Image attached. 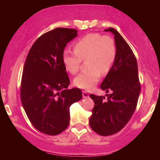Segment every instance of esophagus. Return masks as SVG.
I'll use <instances>...</instances> for the list:
<instances>
[{
  "mask_svg": "<svg viewBox=\"0 0 160 160\" xmlns=\"http://www.w3.org/2000/svg\"><path fill=\"white\" fill-rule=\"evenodd\" d=\"M82 97L83 98H87L89 97V94L86 91H82Z\"/></svg>",
  "mask_w": 160,
  "mask_h": 160,
  "instance_id": "obj_1",
  "label": "esophagus"
}]
</instances>
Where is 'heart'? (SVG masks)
<instances>
[{"mask_svg":"<svg viewBox=\"0 0 160 160\" xmlns=\"http://www.w3.org/2000/svg\"><path fill=\"white\" fill-rule=\"evenodd\" d=\"M74 53L66 51L63 55L65 68L72 75L79 71L82 61H86L89 68L75 78L78 88L91 90L100 80L101 74L106 75L114 64L117 48L114 39L110 36L91 32L80 37L73 45Z\"/></svg>","mask_w":160,"mask_h":160,"instance_id":"1","label":"heart"}]
</instances>
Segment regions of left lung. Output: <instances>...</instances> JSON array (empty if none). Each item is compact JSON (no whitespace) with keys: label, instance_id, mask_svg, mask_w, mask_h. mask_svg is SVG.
I'll list each match as a JSON object with an SVG mask.
<instances>
[{"label":"left lung","instance_id":"8db88e82","mask_svg":"<svg viewBox=\"0 0 160 160\" xmlns=\"http://www.w3.org/2000/svg\"><path fill=\"white\" fill-rule=\"evenodd\" d=\"M105 31L114 34L117 48L115 63L100 85L111 94H107V100L90 94L94 106L89 122L91 128L103 136L116 133L128 122L136 109L141 87L136 58L128 43L115 29Z\"/></svg>","mask_w":160,"mask_h":160}]
</instances>
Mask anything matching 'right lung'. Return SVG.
Returning <instances> with one entry per match:
<instances>
[{
  "label": "right lung",
  "mask_w": 160,
  "mask_h": 160,
  "mask_svg": "<svg viewBox=\"0 0 160 160\" xmlns=\"http://www.w3.org/2000/svg\"><path fill=\"white\" fill-rule=\"evenodd\" d=\"M77 32L58 28L42 34L32 45L23 68L22 104L34 128L47 135H58L67 128L70 107L82 97L80 89H67L70 79L63 63L64 48Z\"/></svg>",
  "instance_id": "1"
}]
</instances>
